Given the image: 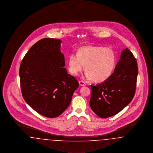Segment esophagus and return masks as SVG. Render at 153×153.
Masks as SVG:
<instances>
[{"label":"esophagus","instance_id":"1","mask_svg":"<svg viewBox=\"0 0 153 153\" xmlns=\"http://www.w3.org/2000/svg\"><path fill=\"white\" fill-rule=\"evenodd\" d=\"M79 84H80V85H81V86L85 85V83L84 81H79Z\"/></svg>","mask_w":153,"mask_h":153}]
</instances>
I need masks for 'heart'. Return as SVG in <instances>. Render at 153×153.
Wrapping results in <instances>:
<instances>
[{
  "instance_id": "b5f03b06",
  "label": "heart",
  "mask_w": 153,
  "mask_h": 153,
  "mask_svg": "<svg viewBox=\"0 0 153 153\" xmlns=\"http://www.w3.org/2000/svg\"><path fill=\"white\" fill-rule=\"evenodd\" d=\"M116 61L115 53L112 49L88 45L79 48L77 54L72 53L69 55L68 69L72 74L77 75L85 66L88 78L95 82H102L113 73Z\"/></svg>"
}]
</instances>
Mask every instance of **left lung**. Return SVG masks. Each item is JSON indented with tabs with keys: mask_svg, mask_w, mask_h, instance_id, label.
I'll return each mask as SVG.
<instances>
[{
	"mask_svg": "<svg viewBox=\"0 0 153 153\" xmlns=\"http://www.w3.org/2000/svg\"><path fill=\"white\" fill-rule=\"evenodd\" d=\"M138 71L136 58L127 48L124 49L109 78L99 84L91 85L89 105L98 117L114 116L131 102L135 94Z\"/></svg>",
	"mask_w": 153,
	"mask_h": 153,
	"instance_id": "8db88e82",
	"label": "left lung"
}]
</instances>
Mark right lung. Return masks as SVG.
<instances>
[{
    "label": "right lung",
    "instance_id": "right-lung-1",
    "mask_svg": "<svg viewBox=\"0 0 153 153\" xmlns=\"http://www.w3.org/2000/svg\"><path fill=\"white\" fill-rule=\"evenodd\" d=\"M61 41L44 38L34 44L23 58L19 68L22 96L41 115L59 116L70 105L77 80L68 73L60 51Z\"/></svg>",
    "mask_w": 153,
    "mask_h": 153
}]
</instances>
